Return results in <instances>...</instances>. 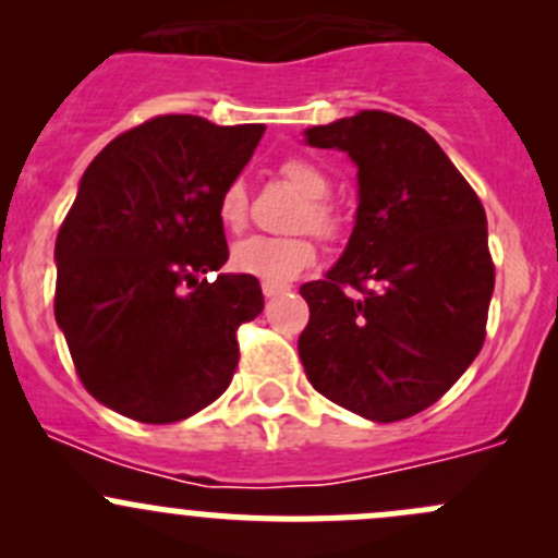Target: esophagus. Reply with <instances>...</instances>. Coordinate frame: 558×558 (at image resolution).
<instances>
[{"instance_id":"esophagus-1","label":"esophagus","mask_w":558,"mask_h":558,"mask_svg":"<svg viewBox=\"0 0 558 558\" xmlns=\"http://www.w3.org/2000/svg\"><path fill=\"white\" fill-rule=\"evenodd\" d=\"M262 291H264V296H267V300H272V296L286 294V291H289V286H286V283H262Z\"/></svg>"}]
</instances>
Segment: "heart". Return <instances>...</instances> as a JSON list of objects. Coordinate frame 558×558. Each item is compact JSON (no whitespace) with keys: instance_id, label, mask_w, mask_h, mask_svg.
<instances>
[{"instance_id":"heart-1","label":"heart","mask_w":558,"mask_h":558,"mask_svg":"<svg viewBox=\"0 0 558 558\" xmlns=\"http://www.w3.org/2000/svg\"><path fill=\"white\" fill-rule=\"evenodd\" d=\"M280 174L286 183L305 196V202L296 210L294 223L305 227L318 238H335L340 232V221H337L335 210L324 202L329 194V178L305 159H289L280 167ZM218 218L227 229L238 232L245 227L247 218V194L243 180H232L227 189L218 196ZM315 262V245L305 234H294V238H264V234H251V238L240 240L232 247V267L238 272L253 275V278L264 280V283H289L296 275L305 272Z\"/></svg>"}]
</instances>
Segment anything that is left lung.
I'll use <instances>...</instances> for the list:
<instances>
[{
	"mask_svg": "<svg viewBox=\"0 0 558 558\" xmlns=\"http://www.w3.org/2000/svg\"><path fill=\"white\" fill-rule=\"evenodd\" d=\"M305 143L342 150L359 170L345 251L324 280L300 289L311 307L300 335L307 380L367 421L410 418L461 378L486 340V213L408 118L364 110L305 129Z\"/></svg>",
	"mask_w": 558,
	"mask_h": 558,
	"instance_id": "8db88e82",
	"label": "left lung"
}]
</instances>
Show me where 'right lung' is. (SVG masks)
<instances>
[{"label": "right lung", "mask_w": 558, "mask_h": 558, "mask_svg": "<svg viewBox=\"0 0 558 558\" xmlns=\"http://www.w3.org/2000/svg\"><path fill=\"white\" fill-rule=\"evenodd\" d=\"M262 123L159 116L107 143L56 238V324L97 402L172 424L216 402L238 369V329L264 311L253 275L218 272V196Z\"/></svg>", "instance_id": "right-lung-1"}]
</instances>
